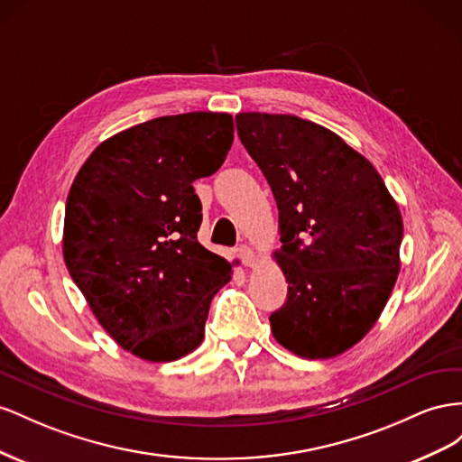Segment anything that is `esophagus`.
<instances>
[{
    "label": "esophagus",
    "mask_w": 462,
    "mask_h": 462,
    "mask_svg": "<svg viewBox=\"0 0 462 462\" xmlns=\"http://www.w3.org/2000/svg\"><path fill=\"white\" fill-rule=\"evenodd\" d=\"M236 255H238V259L244 263L245 267H252L254 263H255V255H254V252H252V247H247V245H238L236 247Z\"/></svg>",
    "instance_id": "34e87169"
}]
</instances>
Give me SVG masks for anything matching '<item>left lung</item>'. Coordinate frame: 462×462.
I'll use <instances>...</instances> for the list:
<instances>
[{"mask_svg": "<svg viewBox=\"0 0 462 462\" xmlns=\"http://www.w3.org/2000/svg\"><path fill=\"white\" fill-rule=\"evenodd\" d=\"M240 141L279 207L286 301L274 338L304 358H331L377 321L399 274L402 218L370 161L298 116H236Z\"/></svg>", "mask_w": 462, "mask_h": 462, "instance_id": "left-lung-1", "label": "left lung"}]
</instances>
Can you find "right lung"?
I'll return each mask as SVG.
<instances>
[{
  "mask_svg": "<svg viewBox=\"0 0 462 462\" xmlns=\"http://www.w3.org/2000/svg\"><path fill=\"white\" fill-rule=\"evenodd\" d=\"M234 141L230 114L189 112L129 127L92 151L65 201L63 257L108 335L149 362L195 350L230 263L197 242L193 181Z\"/></svg>",
  "mask_w": 462,
  "mask_h": 462,
  "instance_id": "1",
  "label": "right lung"
}]
</instances>
